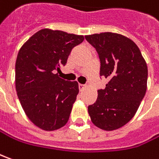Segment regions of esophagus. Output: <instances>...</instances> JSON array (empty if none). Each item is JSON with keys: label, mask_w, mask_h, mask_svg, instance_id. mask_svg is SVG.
Segmentation results:
<instances>
[{"label": "esophagus", "mask_w": 159, "mask_h": 159, "mask_svg": "<svg viewBox=\"0 0 159 159\" xmlns=\"http://www.w3.org/2000/svg\"><path fill=\"white\" fill-rule=\"evenodd\" d=\"M78 88H79L80 91H82V90H84V89L85 88V85L81 84H78Z\"/></svg>", "instance_id": "34e87169"}]
</instances>
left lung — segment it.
I'll return each mask as SVG.
<instances>
[{"label": "left lung", "mask_w": 159, "mask_h": 159, "mask_svg": "<svg viewBox=\"0 0 159 159\" xmlns=\"http://www.w3.org/2000/svg\"><path fill=\"white\" fill-rule=\"evenodd\" d=\"M100 61V76L108 79L88 107L91 121L99 129H120L134 117L147 89L148 69L138 47L129 38L103 32L85 36Z\"/></svg>", "instance_id": "8db88e82"}]
</instances>
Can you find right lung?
<instances>
[{"label":"right lung","mask_w":159,"mask_h":159,"mask_svg":"<svg viewBox=\"0 0 159 159\" xmlns=\"http://www.w3.org/2000/svg\"><path fill=\"white\" fill-rule=\"evenodd\" d=\"M84 36L40 30L21 47L16 62V89L24 111L44 130H56L69 120L79 92L76 82L58 77L71 50Z\"/></svg>","instance_id":"1"}]
</instances>
